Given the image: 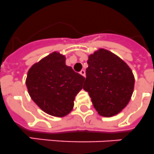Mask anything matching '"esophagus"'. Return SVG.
<instances>
[{"mask_svg": "<svg viewBox=\"0 0 154 154\" xmlns=\"http://www.w3.org/2000/svg\"><path fill=\"white\" fill-rule=\"evenodd\" d=\"M80 73H81V74L82 75V76H84V77H85V71L84 70V69H82V70L80 71Z\"/></svg>", "mask_w": 154, "mask_h": 154, "instance_id": "obj_1", "label": "esophagus"}]
</instances>
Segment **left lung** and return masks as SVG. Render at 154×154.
<instances>
[{
	"label": "left lung",
	"instance_id": "left-lung-1",
	"mask_svg": "<svg viewBox=\"0 0 154 154\" xmlns=\"http://www.w3.org/2000/svg\"><path fill=\"white\" fill-rule=\"evenodd\" d=\"M88 67L83 88L103 117H111L121 111L132 95L135 78L131 69L117 55L99 49L89 56Z\"/></svg>",
	"mask_w": 154,
	"mask_h": 154
}]
</instances>
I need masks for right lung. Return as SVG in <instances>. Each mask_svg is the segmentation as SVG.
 Segmentation results:
<instances>
[{
	"label": "right lung",
	"instance_id": "add662e5",
	"mask_svg": "<svg viewBox=\"0 0 154 154\" xmlns=\"http://www.w3.org/2000/svg\"><path fill=\"white\" fill-rule=\"evenodd\" d=\"M85 79L66 65L65 56L53 52L31 67L26 84L31 99L42 110L61 117L73 109Z\"/></svg>",
	"mask_w": 154,
	"mask_h": 154
}]
</instances>
